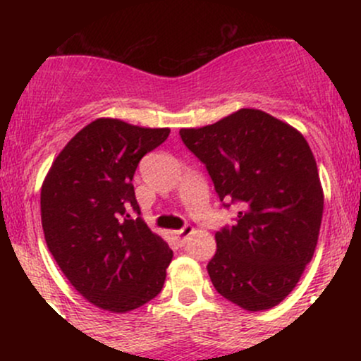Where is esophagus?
I'll return each mask as SVG.
<instances>
[{
  "label": "esophagus",
  "mask_w": 361,
  "mask_h": 361,
  "mask_svg": "<svg viewBox=\"0 0 361 361\" xmlns=\"http://www.w3.org/2000/svg\"><path fill=\"white\" fill-rule=\"evenodd\" d=\"M192 233H193V227H192V226H185L183 229L176 231L175 235L178 238V241H180L181 244H183V243L186 241V238H188V235L192 234Z\"/></svg>",
  "instance_id": "34e87169"
}]
</instances>
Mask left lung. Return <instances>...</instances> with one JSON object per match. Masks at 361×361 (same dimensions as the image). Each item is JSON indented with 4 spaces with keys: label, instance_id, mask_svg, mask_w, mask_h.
<instances>
[{
    "label": "left lung",
    "instance_id": "obj_1",
    "mask_svg": "<svg viewBox=\"0 0 361 361\" xmlns=\"http://www.w3.org/2000/svg\"><path fill=\"white\" fill-rule=\"evenodd\" d=\"M180 135L219 198L241 207L234 226L215 233L207 264L215 290L244 310L275 307L299 283L321 229L324 193L307 140L256 109Z\"/></svg>",
    "mask_w": 361,
    "mask_h": 361
}]
</instances>
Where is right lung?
Masks as SVG:
<instances>
[{
    "label": "right lung",
    "mask_w": 361,
    "mask_h": 361,
    "mask_svg": "<svg viewBox=\"0 0 361 361\" xmlns=\"http://www.w3.org/2000/svg\"><path fill=\"white\" fill-rule=\"evenodd\" d=\"M169 128L97 118L54 159L40 215L49 251L78 292L97 307L128 312L163 288L173 251L140 214L134 178L139 161L168 139Z\"/></svg>",
    "instance_id": "1"
}]
</instances>
